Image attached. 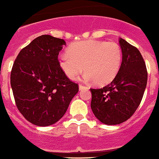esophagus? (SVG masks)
I'll return each mask as SVG.
<instances>
[{
  "instance_id": "obj_1",
  "label": "esophagus",
  "mask_w": 159,
  "mask_h": 159,
  "mask_svg": "<svg viewBox=\"0 0 159 159\" xmlns=\"http://www.w3.org/2000/svg\"><path fill=\"white\" fill-rule=\"evenodd\" d=\"M86 88H87V86H84V85H82V84H80V85H79V89H80V90H82V89H86Z\"/></svg>"
}]
</instances>
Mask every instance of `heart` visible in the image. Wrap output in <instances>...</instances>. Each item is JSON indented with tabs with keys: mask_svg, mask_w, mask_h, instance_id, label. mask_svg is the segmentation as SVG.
<instances>
[{
	"mask_svg": "<svg viewBox=\"0 0 159 159\" xmlns=\"http://www.w3.org/2000/svg\"><path fill=\"white\" fill-rule=\"evenodd\" d=\"M122 62V51L114 42L86 40L72 44L67 53L59 56L60 68L70 79L82 72L84 79L93 80L98 86H104L117 76ZM84 67H83L82 66Z\"/></svg>",
	"mask_w": 159,
	"mask_h": 159,
	"instance_id": "heart-1",
	"label": "heart"
}]
</instances>
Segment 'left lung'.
I'll return each instance as SVG.
<instances>
[{"label":"left lung","mask_w":159,"mask_h":159,"mask_svg":"<svg viewBox=\"0 0 159 159\" xmlns=\"http://www.w3.org/2000/svg\"><path fill=\"white\" fill-rule=\"evenodd\" d=\"M122 62L114 80L103 88H91V109L102 123L115 125L126 121L141 103L148 72L139 50L123 39L119 40Z\"/></svg>","instance_id":"obj_1"}]
</instances>
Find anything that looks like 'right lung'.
<instances>
[{
  "label": "right lung",
  "mask_w": 159,
  "mask_h": 159,
  "mask_svg": "<svg viewBox=\"0 0 159 159\" xmlns=\"http://www.w3.org/2000/svg\"><path fill=\"white\" fill-rule=\"evenodd\" d=\"M66 42L43 34L18 53L11 73V86L17 108L37 126H49L60 120L79 91L59 64L58 56Z\"/></svg>",
  "instance_id": "obj_1"
}]
</instances>
